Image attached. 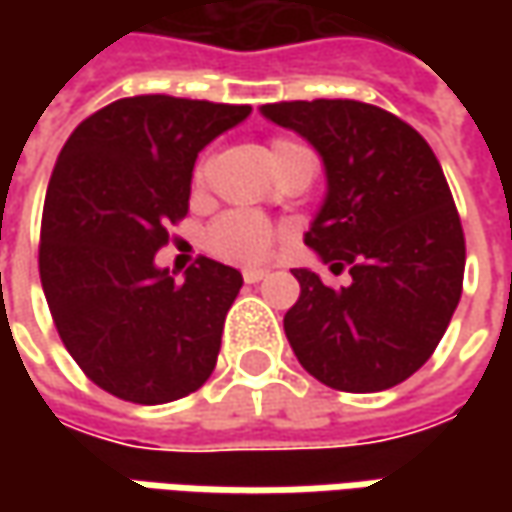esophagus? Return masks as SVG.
I'll return each instance as SVG.
<instances>
[{"instance_id":"1","label":"esophagus","mask_w":512,"mask_h":512,"mask_svg":"<svg viewBox=\"0 0 512 512\" xmlns=\"http://www.w3.org/2000/svg\"><path fill=\"white\" fill-rule=\"evenodd\" d=\"M242 276H245L247 285H256V282H262V279H265L267 270L265 267H245V270H242Z\"/></svg>"}]
</instances>
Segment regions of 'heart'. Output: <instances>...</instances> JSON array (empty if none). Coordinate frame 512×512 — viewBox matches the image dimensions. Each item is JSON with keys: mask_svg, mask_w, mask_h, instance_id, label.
Here are the masks:
<instances>
[{"mask_svg": "<svg viewBox=\"0 0 512 512\" xmlns=\"http://www.w3.org/2000/svg\"><path fill=\"white\" fill-rule=\"evenodd\" d=\"M299 145L290 142V139H273L270 142V159L273 165L290 153L296 150ZM207 176V162L202 159L196 170H193V185L199 187L205 182ZM276 239V230L267 225L262 216H253V213H245V210H230L225 216H219L210 230H207V247L225 259V262H259L265 259L267 250L273 245Z\"/></svg>", "mask_w": 512, "mask_h": 512, "instance_id": "1", "label": "heart"}]
</instances>
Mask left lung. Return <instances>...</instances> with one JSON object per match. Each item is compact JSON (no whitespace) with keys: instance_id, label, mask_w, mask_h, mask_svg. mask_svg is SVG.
Listing matches in <instances>:
<instances>
[{"instance_id":"left-lung-1","label":"left lung","mask_w":512,"mask_h":512,"mask_svg":"<svg viewBox=\"0 0 512 512\" xmlns=\"http://www.w3.org/2000/svg\"><path fill=\"white\" fill-rule=\"evenodd\" d=\"M319 150L327 196L305 245L350 285L296 267L287 342L313 379L344 393L396 387L422 367L462 299L464 230L436 153L399 116L356 99L262 105Z\"/></svg>"}]
</instances>
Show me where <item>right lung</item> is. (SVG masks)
Listing matches in <instances>:
<instances>
[{"mask_svg":"<svg viewBox=\"0 0 512 512\" xmlns=\"http://www.w3.org/2000/svg\"><path fill=\"white\" fill-rule=\"evenodd\" d=\"M247 116L250 105L128 96L88 116L56 159L42 290L73 362L125 402H176L216 367L242 273L199 256L176 282L153 256L187 216L199 150Z\"/></svg>","mask_w":512,"mask_h":512,"instance_id":"right-lung-1","label":"right lung"}]
</instances>
